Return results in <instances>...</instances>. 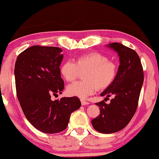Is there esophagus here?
<instances>
[{"label":"esophagus","mask_w":159,"mask_h":159,"mask_svg":"<svg viewBox=\"0 0 159 159\" xmlns=\"http://www.w3.org/2000/svg\"><path fill=\"white\" fill-rule=\"evenodd\" d=\"M81 103H82V105H86L89 104L88 102H87V101L83 100H81Z\"/></svg>","instance_id":"1"}]
</instances>
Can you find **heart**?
<instances>
[{
	"mask_svg": "<svg viewBox=\"0 0 159 159\" xmlns=\"http://www.w3.org/2000/svg\"><path fill=\"white\" fill-rule=\"evenodd\" d=\"M61 74L67 82L77 79L80 72H84L82 82L68 85L66 93L86 99L93 95L97 89H107L116 80L118 75V66L107 57L99 52H91L77 57L75 62L66 61L61 66Z\"/></svg>",
	"mask_w": 159,
	"mask_h": 159,
	"instance_id": "1",
	"label": "heart"
}]
</instances>
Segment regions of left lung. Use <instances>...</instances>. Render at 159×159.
Here are the masks:
<instances>
[{
    "mask_svg": "<svg viewBox=\"0 0 159 159\" xmlns=\"http://www.w3.org/2000/svg\"><path fill=\"white\" fill-rule=\"evenodd\" d=\"M107 47L118 53L120 65L113 84L100 95L113 98L109 104L104 100L96 103L100 115L92 120L97 131L107 134L118 132L129 123L136 111L143 83V66L135 51L120 43H109Z\"/></svg>",
    "mask_w": 159,
    "mask_h": 159,
    "instance_id": "obj_1",
    "label": "left lung"
}]
</instances>
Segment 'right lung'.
<instances>
[{"label": "right lung", "instance_id": "1", "mask_svg": "<svg viewBox=\"0 0 159 159\" xmlns=\"http://www.w3.org/2000/svg\"><path fill=\"white\" fill-rule=\"evenodd\" d=\"M61 52L59 47L33 46L20 53L15 64L16 88L23 112L36 129L50 134L66 129L71 114L81 106L77 97L51 100L64 87L59 68Z\"/></svg>", "mask_w": 159, "mask_h": 159}]
</instances>
